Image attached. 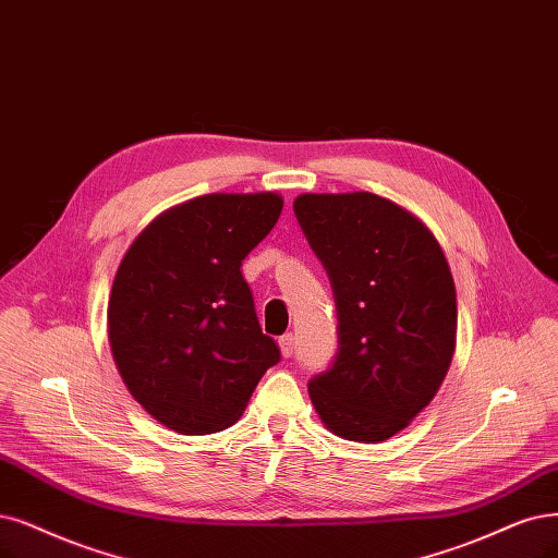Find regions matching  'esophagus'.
Instances as JSON below:
<instances>
[{
  "mask_svg": "<svg viewBox=\"0 0 558 558\" xmlns=\"http://www.w3.org/2000/svg\"><path fill=\"white\" fill-rule=\"evenodd\" d=\"M278 347H280V354L284 359H290L294 354V336L292 333H284L280 340H278Z\"/></svg>",
  "mask_w": 558,
  "mask_h": 558,
  "instance_id": "esophagus-1",
  "label": "esophagus"
}]
</instances>
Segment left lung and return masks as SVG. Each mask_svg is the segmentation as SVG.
I'll return each mask as SVG.
<instances>
[{
  "instance_id": "left-lung-1",
  "label": "left lung",
  "mask_w": 558,
  "mask_h": 558,
  "mask_svg": "<svg viewBox=\"0 0 558 558\" xmlns=\"http://www.w3.org/2000/svg\"><path fill=\"white\" fill-rule=\"evenodd\" d=\"M294 214L338 307L336 361L307 393L336 437L386 441L437 396L456 354L448 259L418 216L375 193H303Z\"/></svg>"
}]
</instances>
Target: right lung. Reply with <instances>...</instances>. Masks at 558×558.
Wrapping results in <instances>:
<instances>
[{
  "label": "right lung",
  "instance_id": "right-lung-1",
  "mask_svg": "<svg viewBox=\"0 0 558 558\" xmlns=\"http://www.w3.org/2000/svg\"><path fill=\"white\" fill-rule=\"evenodd\" d=\"M278 193H211L156 216L123 255L108 340L129 393L179 435L234 425L278 344L262 333L241 262L274 230Z\"/></svg>",
  "mask_w": 558,
  "mask_h": 558
}]
</instances>
